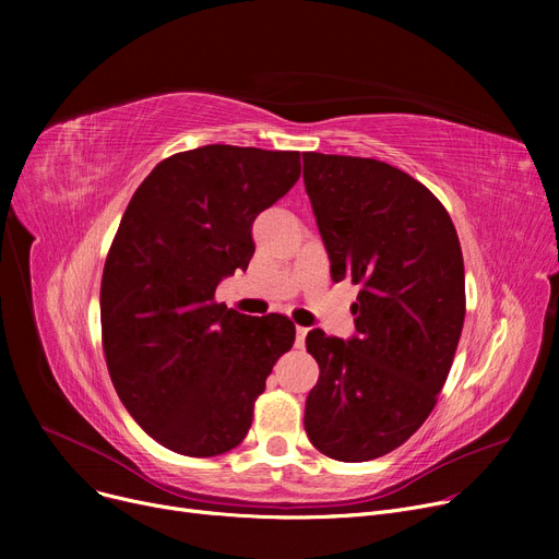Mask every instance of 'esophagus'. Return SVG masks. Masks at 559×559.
<instances>
[{
    "label": "esophagus",
    "instance_id": "34e87169",
    "mask_svg": "<svg viewBox=\"0 0 559 559\" xmlns=\"http://www.w3.org/2000/svg\"><path fill=\"white\" fill-rule=\"evenodd\" d=\"M306 335H308V329H306V326H297V346H299V348H304Z\"/></svg>",
    "mask_w": 559,
    "mask_h": 559
}]
</instances>
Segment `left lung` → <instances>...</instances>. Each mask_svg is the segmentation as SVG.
<instances>
[{
	"label": "left lung",
	"instance_id": "obj_1",
	"mask_svg": "<svg viewBox=\"0 0 559 559\" xmlns=\"http://www.w3.org/2000/svg\"><path fill=\"white\" fill-rule=\"evenodd\" d=\"M304 183L335 283L360 285L356 335L312 329L319 380L304 426L317 451L367 462L428 419L464 324V262L442 203L373 158L304 154Z\"/></svg>",
	"mask_w": 559,
	"mask_h": 559
}]
</instances>
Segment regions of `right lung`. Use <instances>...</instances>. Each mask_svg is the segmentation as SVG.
<instances>
[{"mask_svg":"<svg viewBox=\"0 0 559 559\" xmlns=\"http://www.w3.org/2000/svg\"><path fill=\"white\" fill-rule=\"evenodd\" d=\"M299 176V152L205 144L158 163L127 205L102 278L104 354L129 415L174 453L238 447L295 344L287 317L230 310L215 289L249 267L255 217Z\"/></svg>","mask_w":559,"mask_h":559,"instance_id":"right-lung-1","label":"right lung"}]
</instances>
